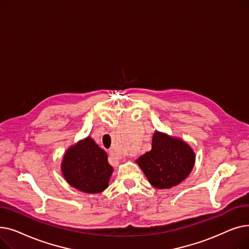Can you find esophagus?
<instances>
[{"mask_svg":"<svg viewBox=\"0 0 249 249\" xmlns=\"http://www.w3.org/2000/svg\"><path fill=\"white\" fill-rule=\"evenodd\" d=\"M109 154L112 156L113 159H115V160H120V159H121V156L117 153V151H116L115 149H110Z\"/></svg>","mask_w":249,"mask_h":249,"instance_id":"obj_1","label":"esophagus"}]
</instances>
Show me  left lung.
I'll use <instances>...</instances> for the list:
<instances>
[{
    "label": "left lung",
    "mask_w": 249,
    "mask_h": 249,
    "mask_svg": "<svg viewBox=\"0 0 249 249\" xmlns=\"http://www.w3.org/2000/svg\"><path fill=\"white\" fill-rule=\"evenodd\" d=\"M196 154L186 141L155 131L151 150L141 155L136 163L150 185L156 189H171L187 178L195 165Z\"/></svg>",
    "instance_id": "1"
}]
</instances>
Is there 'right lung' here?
<instances>
[{"mask_svg": "<svg viewBox=\"0 0 249 249\" xmlns=\"http://www.w3.org/2000/svg\"><path fill=\"white\" fill-rule=\"evenodd\" d=\"M60 168L70 186L87 194H98L106 190L114 171L108 161L107 152L90 136L68 148Z\"/></svg>", "mask_w": 249, "mask_h": 249, "instance_id": "right-lung-1", "label": "right lung"}]
</instances>
